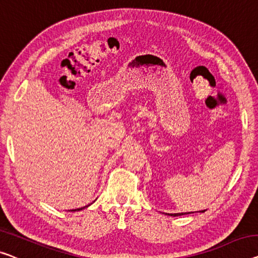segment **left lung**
Wrapping results in <instances>:
<instances>
[{"label": "left lung", "mask_w": 258, "mask_h": 258, "mask_svg": "<svg viewBox=\"0 0 258 258\" xmlns=\"http://www.w3.org/2000/svg\"><path fill=\"white\" fill-rule=\"evenodd\" d=\"M204 212V211H202ZM192 213V212H189ZM189 213H167V215H171V217H178V215H184V214H189Z\"/></svg>", "instance_id": "left-lung-1"}]
</instances>
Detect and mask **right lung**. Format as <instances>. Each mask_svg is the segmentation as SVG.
<instances>
[{"label":"right lung","mask_w":258,"mask_h":258,"mask_svg":"<svg viewBox=\"0 0 258 258\" xmlns=\"http://www.w3.org/2000/svg\"><path fill=\"white\" fill-rule=\"evenodd\" d=\"M86 207H88V206H84V207H81V209H76V210H72V211H81V210H83V209H86Z\"/></svg>","instance_id":"1"}]
</instances>
